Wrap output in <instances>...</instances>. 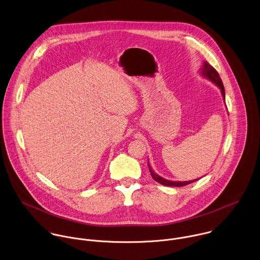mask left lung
Returning a JSON list of instances; mask_svg holds the SVG:
<instances>
[{
  "label": "left lung",
  "mask_w": 260,
  "mask_h": 260,
  "mask_svg": "<svg viewBox=\"0 0 260 260\" xmlns=\"http://www.w3.org/2000/svg\"><path fill=\"white\" fill-rule=\"evenodd\" d=\"M201 74L209 79L211 82H213L216 86H218L221 90V93L223 95V98L225 100V88H224V85H223V82L218 74V72L208 62V61H205L203 67H202V70H201ZM148 167H149V170H150V173H151V176L153 177V179L163 185H166V186H176V187H180V186H184V185H187V184H190L197 180H199L200 178H197L194 180H189V181H171V180H167L163 177H161L160 175H158L151 167L149 161H148Z\"/></svg>",
  "instance_id": "1"
}]
</instances>
